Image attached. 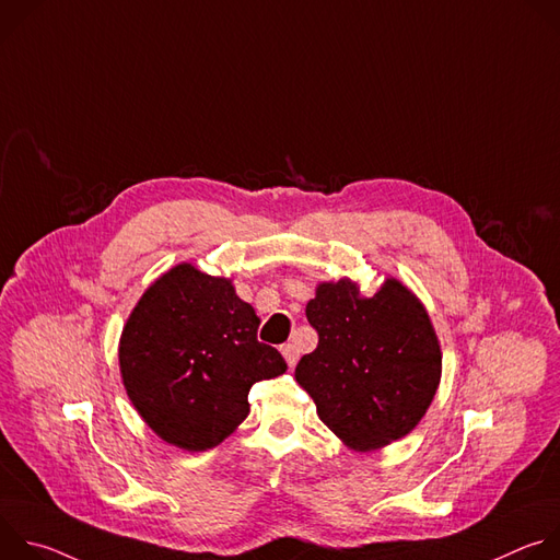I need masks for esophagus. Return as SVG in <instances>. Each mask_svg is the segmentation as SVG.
I'll list each match as a JSON object with an SVG mask.
<instances>
[{"label": "esophagus", "instance_id": "esophagus-1", "mask_svg": "<svg viewBox=\"0 0 560 560\" xmlns=\"http://www.w3.org/2000/svg\"><path fill=\"white\" fill-rule=\"evenodd\" d=\"M281 354H283V359L288 361V365H290V368H294V365H296V361H299V350H296V346H294V343H285V346H281Z\"/></svg>", "mask_w": 560, "mask_h": 560}]
</instances>
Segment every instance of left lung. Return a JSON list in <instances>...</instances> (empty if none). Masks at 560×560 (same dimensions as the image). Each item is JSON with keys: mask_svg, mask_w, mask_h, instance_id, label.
<instances>
[{"mask_svg": "<svg viewBox=\"0 0 560 560\" xmlns=\"http://www.w3.org/2000/svg\"><path fill=\"white\" fill-rule=\"evenodd\" d=\"M305 316L318 346L294 376L318 419L359 452L410 434L441 381V348L423 303L396 279L370 299L341 279L316 288Z\"/></svg>", "mask_w": 560, "mask_h": 560, "instance_id": "1", "label": "left lung"}]
</instances>
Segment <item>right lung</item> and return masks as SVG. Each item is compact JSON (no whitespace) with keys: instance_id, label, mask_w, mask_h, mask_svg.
Here are the masks:
<instances>
[{"instance_id":"add662e5","label":"right lung","mask_w":560,"mask_h":560,"mask_svg":"<svg viewBox=\"0 0 560 560\" xmlns=\"http://www.w3.org/2000/svg\"><path fill=\"white\" fill-rule=\"evenodd\" d=\"M261 318L228 279L182 264L139 299L121 332L119 368L141 419L188 452L219 445L248 412V392L285 372L257 339Z\"/></svg>"}]
</instances>
